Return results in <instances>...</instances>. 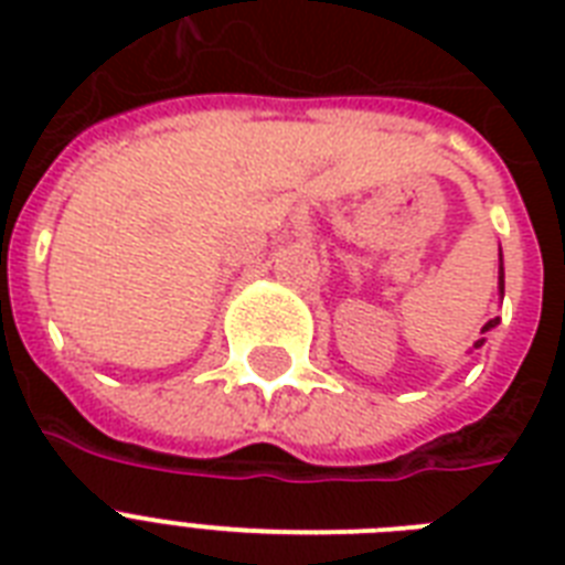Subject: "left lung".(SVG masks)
<instances>
[{"mask_svg":"<svg viewBox=\"0 0 565 565\" xmlns=\"http://www.w3.org/2000/svg\"><path fill=\"white\" fill-rule=\"evenodd\" d=\"M501 292H504V273H501ZM499 326V319H490V322H487V326H483V331H490V328H495ZM483 340H478V343L475 345H481Z\"/></svg>","mask_w":565,"mask_h":565,"instance_id":"1","label":"left lung"}]
</instances>
